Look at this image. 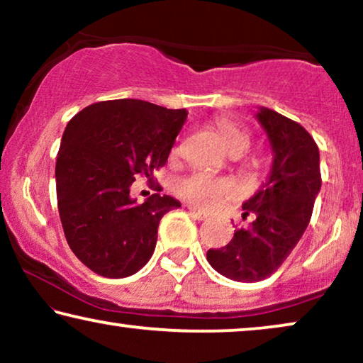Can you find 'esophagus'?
Masks as SVG:
<instances>
[{
	"label": "esophagus",
	"instance_id": "34e87169",
	"mask_svg": "<svg viewBox=\"0 0 363 363\" xmlns=\"http://www.w3.org/2000/svg\"><path fill=\"white\" fill-rule=\"evenodd\" d=\"M188 211H190V215H191L193 218H196V220H200V221L206 220V218H208L206 213H203V211H200V210H196L195 206H188Z\"/></svg>",
	"mask_w": 363,
	"mask_h": 363
}]
</instances>
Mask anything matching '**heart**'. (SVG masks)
Instances as JSON below:
<instances>
[{"label":"heart","mask_w":363,"mask_h":363,"mask_svg":"<svg viewBox=\"0 0 363 363\" xmlns=\"http://www.w3.org/2000/svg\"><path fill=\"white\" fill-rule=\"evenodd\" d=\"M215 125L226 150L231 155L240 157L247 150L250 135L240 125L228 118H218ZM172 153L177 155L178 148H173ZM175 191L178 196L191 203L193 206L200 208V210H211L220 205L223 200L236 196L238 186L231 178L215 177L208 172H193L175 183Z\"/></svg>","instance_id":"obj_1"}]
</instances>
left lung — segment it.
<instances>
[{
  "label": "left lung",
  "instance_id": "left-lung-1",
  "mask_svg": "<svg viewBox=\"0 0 363 363\" xmlns=\"http://www.w3.org/2000/svg\"><path fill=\"white\" fill-rule=\"evenodd\" d=\"M257 121L272 148V168L266 183L242 205V220L233 240L208 250L206 259L220 274L240 282L269 277L291 255L309 225L320 191L319 147L301 123L261 107Z\"/></svg>",
  "mask_w": 363,
  "mask_h": 363
}]
</instances>
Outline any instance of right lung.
<instances>
[{
  "mask_svg": "<svg viewBox=\"0 0 363 363\" xmlns=\"http://www.w3.org/2000/svg\"><path fill=\"white\" fill-rule=\"evenodd\" d=\"M186 116L117 99L69 121L56 160L59 216L69 247L96 274L121 279L140 271L155 251L162 216L182 206L160 193L138 205L130 186L137 175L152 182L165 165Z\"/></svg>",
  "mask_w": 363,
  "mask_h": 363,
  "instance_id": "add662e5",
  "label": "right lung"
}]
</instances>
